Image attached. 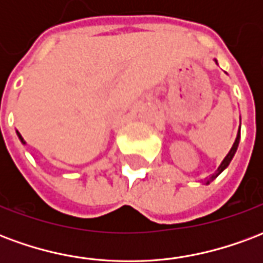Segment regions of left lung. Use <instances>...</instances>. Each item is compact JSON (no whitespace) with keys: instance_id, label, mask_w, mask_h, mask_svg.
<instances>
[{"instance_id":"1","label":"left lung","mask_w":263,"mask_h":263,"mask_svg":"<svg viewBox=\"0 0 263 263\" xmlns=\"http://www.w3.org/2000/svg\"><path fill=\"white\" fill-rule=\"evenodd\" d=\"M239 138H241V131H239V129H238L237 138H235V142H234V145H232L231 151H230V152H228V155H227L226 158H224V160H222V162H221V165L218 166V169H217V172H215L214 175H211V177H210L209 180H205V183H207V184H209L210 182H213V180H214L215 177L218 176V175H220L221 172L224 171V169H226L227 166L230 165V162H231L232 158H234V155H235V152H237V149H238V143H239Z\"/></svg>"}]
</instances>
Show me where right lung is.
<instances>
[{
  "mask_svg": "<svg viewBox=\"0 0 263 263\" xmlns=\"http://www.w3.org/2000/svg\"><path fill=\"white\" fill-rule=\"evenodd\" d=\"M16 134H18V137H20V139H21V142H22V143H25V142H24V138L21 137V134H20V132H16Z\"/></svg>",
  "mask_w": 263,
  "mask_h": 263,
  "instance_id": "add662e5",
  "label": "right lung"
}]
</instances>
